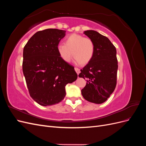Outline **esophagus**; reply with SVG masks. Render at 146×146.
<instances>
[{"label": "esophagus", "instance_id": "1", "mask_svg": "<svg viewBox=\"0 0 146 146\" xmlns=\"http://www.w3.org/2000/svg\"><path fill=\"white\" fill-rule=\"evenodd\" d=\"M75 70H76V72H77V74L78 75L79 74V73L80 72V69H79L78 68H75Z\"/></svg>", "mask_w": 146, "mask_h": 146}]
</instances>
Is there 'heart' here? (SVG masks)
<instances>
[{"label": "heart", "mask_w": 146, "mask_h": 146, "mask_svg": "<svg viewBox=\"0 0 146 146\" xmlns=\"http://www.w3.org/2000/svg\"><path fill=\"white\" fill-rule=\"evenodd\" d=\"M94 42L89 38L82 35L72 34L66 37L64 44L57 47L58 54L64 62L69 63L73 55L77 64L85 65L90 62L94 54Z\"/></svg>", "instance_id": "1"}]
</instances>
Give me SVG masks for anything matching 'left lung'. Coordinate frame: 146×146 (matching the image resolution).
Returning a JSON list of instances; mask_svg holds the SVG:
<instances>
[{"label": "left lung", "mask_w": 146, "mask_h": 146, "mask_svg": "<svg viewBox=\"0 0 146 146\" xmlns=\"http://www.w3.org/2000/svg\"><path fill=\"white\" fill-rule=\"evenodd\" d=\"M84 34L94 42L95 49L92 60L78 75L87 82L82 94L88 102L100 104L110 98L116 86V49L107 37L96 31L86 30Z\"/></svg>", "instance_id": "8db88e82"}]
</instances>
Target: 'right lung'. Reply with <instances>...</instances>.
I'll use <instances>...</instances> for the list:
<instances>
[{
    "label": "right lung",
    "instance_id": "1",
    "mask_svg": "<svg viewBox=\"0 0 146 146\" xmlns=\"http://www.w3.org/2000/svg\"><path fill=\"white\" fill-rule=\"evenodd\" d=\"M66 31L48 29L35 33L24 46L23 70L30 95L42 106L62 101L65 86L77 78L72 65L60 56L57 47Z\"/></svg>",
    "mask_w": 146,
    "mask_h": 146
}]
</instances>
